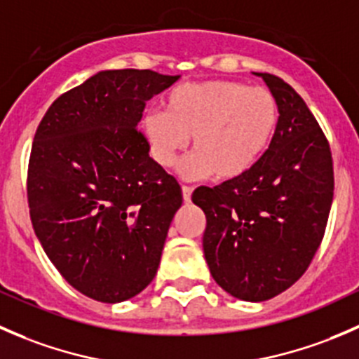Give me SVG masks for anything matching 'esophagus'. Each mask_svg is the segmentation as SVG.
<instances>
[{
	"label": "esophagus",
	"instance_id": "esophagus-1",
	"mask_svg": "<svg viewBox=\"0 0 359 359\" xmlns=\"http://www.w3.org/2000/svg\"><path fill=\"white\" fill-rule=\"evenodd\" d=\"M191 196H193V187L182 186V198H184V201L189 203L191 201Z\"/></svg>",
	"mask_w": 359,
	"mask_h": 359
}]
</instances>
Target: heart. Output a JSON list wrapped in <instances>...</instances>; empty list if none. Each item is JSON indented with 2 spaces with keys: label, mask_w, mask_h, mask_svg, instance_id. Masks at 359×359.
<instances>
[{
  "label": "heart",
  "mask_w": 359,
  "mask_h": 359,
  "mask_svg": "<svg viewBox=\"0 0 359 359\" xmlns=\"http://www.w3.org/2000/svg\"><path fill=\"white\" fill-rule=\"evenodd\" d=\"M163 106L165 112L144 116L142 133L153 158L165 168L179 161L193 137L194 153L180 166L186 179L243 175L266 153L278 126L273 93L231 79L179 85Z\"/></svg>",
  "instance_id": "heart-1"
}]
</instances>
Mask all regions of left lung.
Here are the masks:
<instances>
[{"instance_id": "1", "label": "left lung", "mask_w": 359, "mask_h": 359, "mask_svg": "<svg viewBox=\"0 0 359 359\" xmlns=\"http://www.w3.org/2000/svg\"><path fill=\"white\" fill-rule=\"evenodd\" d=\"M278 104V126L243 175L198 187L206 215L203 250L213 280L241 300L290 288L320 248L334 200V159L320 123L288 83L257 72Z\"/></svg>"}]
</instances>
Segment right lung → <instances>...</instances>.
<instances>
[{"label":"right lung","instance_id":"add662e5","mask_svg":"<svg viewBox=\"0 0 359 359\" xmlns=\"http://www.w3.org/2000/svg\"><path fill=\"white\" fill-rule=\"evenodd\" d=\"M179 79L151 69L100 71L43 116L27 168V203L64 280L99 302H123L156 276L182 205L175 177L137 128L149 99Z\"/></svg>","mask_w":359,"mask_h":359}]
</instances>
